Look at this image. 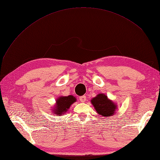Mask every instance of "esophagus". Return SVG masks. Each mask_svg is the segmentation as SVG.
<instances>
[{
  "label": "esophagus",
  "mask_w": 160,
  "mask_h": 160,
  "mask_svg": "<svg viewBox=\"0 0 160 160\" xmlns=\"http://www.w3.org/2000/svg\"><path fill=\"white\" fill-rule=\"evenodd\" d=\"M79 100L81 101V102H85V101H86V96L83 95V96L80 97Z\"/></svg>",
  "instance_id": "1"
}]
</instances>
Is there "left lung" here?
Wrapping results in <instances>:
<instances>
[{
	"instance_id": "obj_1",
	"label": "left lung",
	"mask_w": 160,
	"mask_h": 160,
	"mask_svg": "<svg viewBox=\"0 0 160 160\" xmlns=\"http://www.w3.org/2000/svg\"><path fill=\"white\" fill-rule=\"evenodd\" d=\"M91 103L99 115L104 118L113 116L118 109V105L109 99L104 93H99L91 99Z\"/></svg>"
}]
</instances>
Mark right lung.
I'll list each match as a JSON object with an SVG mask.
<instances>
[{"mask_svg": "<svg viewBox=\"0 0 160 160\" xmlns=\"http://www.w3.org/2000/svg\"><path fill=\"white\" fill-rule=\"evenodd\" d=\"M77 99L73 95L60 96L56 99V103L51 109L55 115H61L66 113L71 105L76 102Z\"/></svg>", "mask_w": 160, "mask_h": 160, "instance_id": "add662e5", "label": "right lung"}]
</instances>
